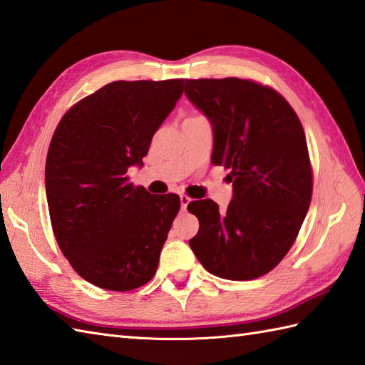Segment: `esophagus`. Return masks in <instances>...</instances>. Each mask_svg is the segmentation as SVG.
I'll list each match as a JSON object with an SVG mask.
<instances>
[{
	"mask_svg": "<svg viewBox=\"0 0 365 365\" xmlns=\"http://www.w3.org/2000/svg\"><path fill=\"white\" fill-rule=\"evenodd\" d=\"M190 202H191V199L187 195H180V207H182L183 212L187 210V207H188Z\"/></svg>",
	"mask_w": 365,
	"mask_h": 365,
	"instance_id": "1",
	"label": "esophagus"
}]
</instances>
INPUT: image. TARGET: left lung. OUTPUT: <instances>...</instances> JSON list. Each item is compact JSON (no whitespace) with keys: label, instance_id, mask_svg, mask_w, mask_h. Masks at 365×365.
Segmentation results:
<instances>
[{"label":"left lung","instance_id":"8db88e82","mask_svg":"<svg viewBox=\"0 0 365 365\" xmlns=\"http://www.w3.org/2000/svg\"><path fill=\"white\" fill-rule=\"evenodd\" d=\"M185 96L210 120L212 163L234 187L224 213L212 199L188 204L199 220L190 246L208 273L257 279L290 251L311 205L304 130L279 92L251 80H185Z\"/></svg>","mask_w":365,"mask_h":365}]
</instances>
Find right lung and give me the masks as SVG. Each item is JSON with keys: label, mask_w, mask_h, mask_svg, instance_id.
<instances>
[{"label": "right lung", "mask_w": 365, "mask_h": 365, "mask_svg": "<svg viewBox=\"0 0 365 365\" xmlns=\"http://www.w3.org/2000/svg\"><path fill=\"white\" fill-rule=\"evenodd\" d=\"M183 94V80L114 81L68 110L51 138L45 191L54 237L84 281L128 292L158 268L180 197L128 182L155 131Z\"/></svg>", "instance_id": "1"}]
</instances>
